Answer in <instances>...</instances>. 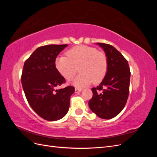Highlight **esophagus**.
<instances>
[{
    "instance_id": "obj_1",
    "label": "esophagus",
    "mask_w": 157,
    "mask_h": 157,
    "mask_svg": "<svg viewBox=\"0 0 157 157\" xmlns=\"http://www.w3.org/2000/svg\"><path fill=\"white\" fill-rule=\"evenodd\" d=\"M82 89L81 88H75V93H77V94H78V93H79V92H80L82 91Z\"/></svg>"
}]
</instances>
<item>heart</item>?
Instances as JSON below:
<instances>
[{
	"label": "heart",
	"mask_w": 157,
	"mask_h": 157,
	"mask_svg": "<svg viewBox=\"0 0 157 157\" xmlns=\"http://www.w3.org/2000/svg\"><path fill=\"white\" fill-rule=\"evenodd\" d=\"M58 73L69 81L77 73H80L74 80L76 87L81 88L91 84H98L105 78L108 69L106 56L93 47L78 46L66 52V56H59L55 60Z\"/></svg>",
	"instance_id": "b5f03b06"
}]
</instances>
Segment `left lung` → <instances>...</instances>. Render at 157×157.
Listing matches in <instances>:
<instances>
[{
	"instance_id": "left-lung-1",
	"label": "left lung",
	"mask_w": 157,
	"mask_h": 157,
	"mask_svg": "<svg viewBox=\"0 0 157 157\" xmlns=\"http://www.w3.org/2000/svg\"><path fill=\"white\" fill-rule=\"evenodd\" d=\"M104 50L108 61L105 78L88 102L91 111L101 118L111 119L124 109L129 95L130 71L128 61L113 46L97 42Z\"/></svg>"
}]
</instances>
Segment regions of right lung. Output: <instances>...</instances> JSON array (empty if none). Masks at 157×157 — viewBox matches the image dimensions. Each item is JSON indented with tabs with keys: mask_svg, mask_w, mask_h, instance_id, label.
<instances>
[{
	"mask_svg": "<svg viewBox=\"0 0 157 157\" xmlns=\"http://www.w3.org/2000/svg\"><path fill=\"white\" fill-rule=\"evenodd\" d=\"M68 44H50L36 48L25 61L21 84L27 100L38 115L48 121L62 118L67 113L75 88L56 90L65 82L55 67L57 56Z\"/></svg>",
	"mask_w": 157,
	"mask_h": 157,
	"instance_id": "obj_1",
	"label": "right lung"
}]
</instances>
